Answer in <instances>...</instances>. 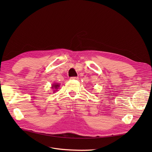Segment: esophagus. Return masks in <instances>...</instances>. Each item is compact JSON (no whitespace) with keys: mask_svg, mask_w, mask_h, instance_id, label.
Returning a JSON list of instances; mask_svg holds the SVG:
<instances>
[{"mask_svg":"<svg viewBox=\"0 0 152 152\" xmlns=\"http://www.w3.org/2000/svg\"><path fill=\"white\" fill-rule=\"evenodd\" d=\"M71 80H78L79 79V77H72L70 78Z\"/></svg>","mask_w":152,"mask_h":152,"instance_id":"34e87169","label":"esophagus"}]
</instances>
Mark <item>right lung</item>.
I'll return each mask as SVG.
<instances>
[{"instance_id": "add662e5", "label": "right lung", "mask_w": 152, "mask_h": 152, "mask_svg": "<svg viewBox=\"0 0 152 152\" xmlns=\"http://www.w3.org/2000/svg\"><path fill=\"white\" fill-rule=\"evenodd\" d=\"M59 87V84H54L52 85L51 88L54 89V92L55 91H57V89H58V87Z\"/></svg>"}]
</instances>
